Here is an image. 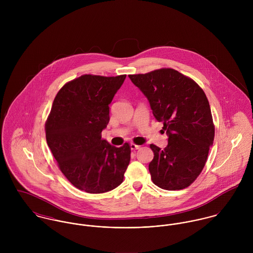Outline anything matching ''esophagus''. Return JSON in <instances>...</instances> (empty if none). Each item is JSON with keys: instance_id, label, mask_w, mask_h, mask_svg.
I'll return each instance as SVG.
<instances>
[{"instance_id": "esophagus-1", "label": "esophagus", "mask_w": 253, "mask_h": 253, "mask_svg": "<svg viewBox=\"0 0 253 253\" xmlns=\"http://www.w3.org/2000/svg\"><path fill=\"white\" fill-rule=\"evenodd\" d=\"M130 149L131 150H138V149H140V146L136 145L135 143H130Z\"/></svg>"}]
</instances>
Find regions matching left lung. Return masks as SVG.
Instances as JSON below:
<instances>
[{
  "instance_id": "left-lung-1",
  "label": "left lung",
  "mask_w": 253,
  "mask_h": 253,
  "mask_svg": "<svg viewBox=\"0 0 253 253\" xmlns=\"http://www.w3.org/2000/svg\"><path fill=\"white\" fill-rule=\"evenodd\" d=\"M128 77L148 98L169 136L165 149L150 145L153 183L169 191L189 187L201 174L214 140L215 127L205 91L193 79L172 68Z\"/></svg>"
}]
</instances>
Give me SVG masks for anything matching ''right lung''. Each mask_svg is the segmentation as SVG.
I'll use <instances>...</instances> for the list:
<instances>
[{
	"label": "right lung",
	"instance_id": "obj_1",
	"mask_svg": "<svg viewBox=\"0 0 253 253\" xmlns=\"http://www.w3.org/2000/svg\"><path fill=\"white\" fill-rule=\"evenodd\" d=\"M126 75L85 74L57 92L44 126L46 143L68 181L90 194L117 188L130 161V146L115 147L101 138L109 105Z\"/></svg>",
	"mask_w": 253,
	"mask_h": 253
}]
</instances>
